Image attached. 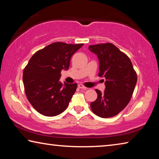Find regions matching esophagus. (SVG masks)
Returning a JSON list of instances; mask_svg holds the SVG:
<instances>
[{
    "label": "esophagus",
    "mask_w": 159,
    "mask_h": 159,
    "mask_svg": "<svg viewBox=\"0 0 159 159\" xmlns=\"http://www.w3.org/2000/svg\"><path fill=\"white\" fill-rule=\"evenodd\" d=\"M78 88H80V89H83V90H86V88L85 87L84 85L82 84H79L78 85Z\"/></svg>",
    "instance_id": "obj_1"
}]
</instances>
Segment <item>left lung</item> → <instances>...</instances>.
<instances>
[{"label": "left lung", "mask_w": 159, "mask_h": 159, "mask_svg": "<svg viewBox=\"0 0 159 159\" xmlns=\"http://www.w3.org/2000/svg\"><path fill=\"white\" fill-rule=\"evenodd\" d=\"M98 55V76L105 78L104 92L96 89L98 98L90 103L94 114L102 118L116 116L128 105L133 96L138 76L127 55L114 44L107 43L89 45Z\"/></svg>", "instance_id": "1"}]
</instances>
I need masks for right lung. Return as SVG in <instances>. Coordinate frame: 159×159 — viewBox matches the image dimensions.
<instances>
[{"mask_svg":"<svg viewBox=\"0 0 159 159\" xmlns=\"http://www.w3.org/2000/svg\"><path fill=\"white\" fill-rule=\"evenodd\" d=\"M83 43L56 42L37 51L24 69L26 98L38 112L55 116L65 110L77 88V83L60 81L61 71L67 70L72 55Z\"/></svg>","mask_w":159,"mask_h":159,"instance_id":"right-lung-1","label":"right lung"}]
</instances>
